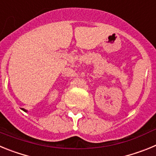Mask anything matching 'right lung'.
I'll use <instances>...</instances> for the list:
<instances>
[{
    "label": "right lung",
    "mask_w": 156,
    "mask_h": 156,
    "mask_svg": "<svg viewBox=\"0 0 156 156\" xmlns=\"http://www.w3.org/2000/svg\"><path fill=\"white\" fill-rule=\"evenodd\" d=\"M21 109H22V110H23L24 112H26V113H27V112H28V110H26V109H24V108H21Z\"/></svg>",
    "instance_id": "right-lung-1"
}]
</instances>
